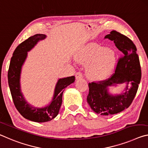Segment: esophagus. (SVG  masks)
<instances>
[{
	"label": "esophagus",
	"instance_id": "obj_1",
	"mask_svg": "<svg viewBox=\"0 0 148 148\" xmlns=\"http://www.w3.org/2000/svg\"><path fill=\"white\" fill-rule=\"evenodd\" d=\"M82 77H83V74H82L81 73H80V72L76 73V74H75V78H76V79H81V78H82Z\"/></svg>",
	"mask_w": 148,
	"mask_h": 148
}]
</instances>
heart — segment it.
<instances>
[{
	"mask_svg": "<svg viewBox=\"0 0 148 148\" xmlns=\"http://www.w3.org/2000/svg\"><path fill=\"white\" fill-rule=\"evenodd\" d=\"M77 61L90 64L86 69L89 78L101 81L108 78L114 71L117 58L114 51L103 47H88L77 55Z\"/></svg>",
	"mask_w": 148,
	"mask_h": 148,
	"instance_id": "obj_1",
	"label": "heart"
}]
</instances>
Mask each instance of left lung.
I'll list each match as a JSON object with an SVG mask.
<instances>
[{"mask_svg":"<svg viewBox=\"0 0 148 148\" xmlns=\"http://www.w3.org/2000/svg\"><path fill=\"white\" fill-rule=\"evenodd\" d=\"M104 38L113 41L123 53V57L119 60L115 73L110 78L88 84L87 102L97 114L111 115L130 106L136 94L142 73L136 47L130 38L116 31H111ZM120 84L125 86L122 93L113 95L108 90L110 87Z\"/></svg>","mask_w":148,"mask_h":148,"instance_id":"8db88e82","label":"left lung"}]
</instances>
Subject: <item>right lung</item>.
Masks as SVG:
<instances>
[{
	"label": "right lung",
	"mask_w": 148,
	"mask_h": 148,
	"mask_svg": "<svg viewBox=\"0 0 148 148\" xmlns=\"http://www.w3.org/2000/svg\"><path fill=\"white\" fill-rule=\"evenodd\" d=\"M46 38L47 35L44 34H36L18 45L11 58L8 72L9 88L16 109L24 118L37 123L50 121L56 117L62 103L64 89L74 83L75 79L74 76L58 79L52 100L45 107H34L25 100L21 90V69L27 57V52Z\"/></svg>",
	"instance_id": "obj_1"
}]
</instances>
